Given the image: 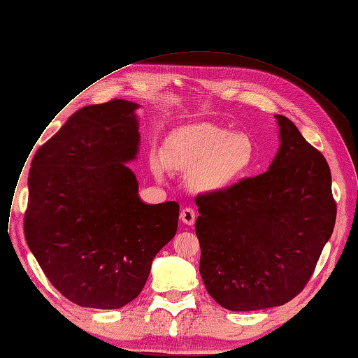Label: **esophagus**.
I'll use <instances>...</instances> for the list:
<instances>
[{"instance_id":"34e87169","label":"esophagus","mask_w":358,"mask_h":358,"mask_svg":"<svg viewBox=\"0 0 358 358\" xmlns=\"http://www.w3.org/2000/svg\"><path fill=\"white\" fill-rule=\"evenodd\" d=\"M195 218L196 214L192 208H183L180 211V220L186 224V225H194L195 224Z\"/></svg>"}]
</instances>
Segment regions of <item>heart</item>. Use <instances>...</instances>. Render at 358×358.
<instances>
[{
    "mask_svg": "<svg viewBox=\"0 0 358 358\" xmlns=\"http://www.w3.org/2000/svg\"><path fill=\"white\" fill-rule=\"evenodd\" d=\"M256 163V147L245 134H234L214 124L183 125L166 138L162 156L153 157V169L162 175L194 171V182L209 191L237 183Z\"/></svg>",
    "mask_w": 358,
    "mask_h": 358,
    "instance_id": "b5f03b06",
    "label": "heart"
}]
</instances>
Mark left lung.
Instances as JSON below:
<instances>
[{
    "mask_svg": "<svg viewBox=\"0 0 358 358\" xmlns=\"http://www.w3.org/2000/svg\"><path fill=\"white\" fill-rule=\"evenodd\" d=\"M268 171L195 198L199 271L229 310L280 306L303 290L329 240L337 202L331 171L289 118Z\"/></svg>",
    "mask_w": 358,
    "mask_h": 358,
    "instance_id": "obj_1",
    "label": "left lung"
}]
</instances>
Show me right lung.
<instances>
[{"label": "right lung", "mask_w": 358, "mask_h": 358, "mask_svg": "<svg viewBox=\"0 0 358 358\" xmlns=\"http://www.w3.org/2000/svg\"><path fill=\"white\" fill-rule=\"evenodd\" d=\"M137 107L113 99L80 108L31 160L26 241L49 282L79 306L136 299L176 234L179 203L141 202L124 164L138 150Z\"/></svg>", "instance_id": "right-lung-1"}]
</instances>
